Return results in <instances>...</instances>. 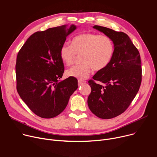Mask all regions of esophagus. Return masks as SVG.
<instances>
[{"label":"esophagus","mask_w":157,"mask_h":157,"mask_svg":"<svg viewBox=\"0 0 157 157\" xmlns=\"http://www.w3.org/2000/svg\"><path fill=\"white\" fill-rule=\"evenodd\" d=\"M85 82H86V81H83V80H81V79L78 80V84L79 85H82V84H84Z\"/></svg>","instance_id":"esophagus-1"}]
</instances>
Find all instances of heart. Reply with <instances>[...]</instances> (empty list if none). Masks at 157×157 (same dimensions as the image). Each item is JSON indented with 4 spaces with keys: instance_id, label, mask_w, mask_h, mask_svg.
Segmentation results:
<instances>
[{
    "instance_id": "1",
    "label": "heart",
    "mask_w": 157,
    "mask_h": 157,
    "mask_svg": "<svg viewBox=\"0 0 157 157\" xmlns=\"http://www.w3.org/2000/svg\"><path fill=\"white\" fill-rule=\"evenodd\" d=\"M115 47L113 41L106 35L82 33L76 36L72 44L64 43L60 48V58L67 66L74 63L77 56H81L80 64L66 71V75L79 79H86L93 69L104 70L113 58Z\"/></svg>"
}]
</instances>
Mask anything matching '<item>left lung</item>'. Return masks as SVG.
I'll use <instances>...</instances> for the list:
<instances>
[{"label": "left lung", "mask_w": 157, "mask_h": 157, "mask_svg": "<svg viewBox=\"0 0 157 157\" xmlns=\"http://www.w3.org/2000/svg\"><path fill=\"white\" fill-rule=\"evenodd\" d=\"M93 28L112 39L115 52L107 68L89 80L91 92L87 104L97 117L109 119L125 112L139 90L142 82L140 55L126 33L99 25Z\"/></svg>", "instance_id": "8db88e82"}]
</instances>
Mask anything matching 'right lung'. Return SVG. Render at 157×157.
Here are the masks:
<instances>
[{
	"label": "right lung",
	"mask_w": 157,
	"mask_h": 157,
	"mask_svg": "<svg viewBox=\"0 0 157 157\" xmlns=\"http://www.w3.org/2000/svg\"><path fill=\"white\" fill-rule=\"evenodd\" d=\"M76 29L74 25H64L36 32L18 53L17 92L33 113L41 118L50 119L61 114L78 88L75 78L59 81L64 71L60 48Z\"/></svg>",
	"instance_id": "add662e5"
}]
</instances>
